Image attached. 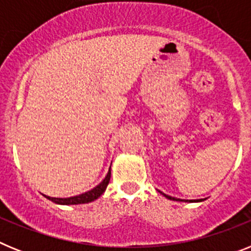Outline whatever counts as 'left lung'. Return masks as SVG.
Wrapping results in <instances>:
<instances>
[{"label": "left lung", "instance_id": "8db88e82", "mask_svg": "<svg viewBox=\"0 0 251 251\" xmlns=\"http://www.w3.org/2000/svg\"><path fill=\"white\" fill-rule=\"evenodd\" d=\"M161 192V191H159ZM162 195H163V196L166 197V199H168V200H174V201H183V200H181V199H176V197H172V196H168V195H166V194H163V192H161ZM188 201V200H187ZM187 201H185V202H187ZM201 201H203L202 199H200V200H190L188 201V202H201Z\"/></svg>", "mask_w": 251, "mask_h": 251}]
</instances>
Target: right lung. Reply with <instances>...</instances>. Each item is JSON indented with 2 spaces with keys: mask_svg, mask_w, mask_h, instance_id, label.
Returning <instances> with one entry per match:
<instances>
[{
  "mask_svg": "<svg viewBox=\"0 0 251 251\" xmlns=\"http://www.w3.org/2000/svg\"><path fill=\"white\" fill-rule=\"evenodd\" d=\"M109 181H110V168L109 171H108L106 176L104 177V179L99 183V185H97L94 188L89 190V191L84 192V194L76 195V196H72V197H64V199L63 197H50V196H46V195H44V196H45L46 199H49L50 201H52V202L59 203V205H80V203H89L92 202V201L97 200L98 197H100L101 195L104 194V191L106 190V186H108Z\"/></svg>",
  "mask_w": 251,
  "mask_h": 251,
  "instance_id": "1",
  "label": "right lung"
}]
</instances>
